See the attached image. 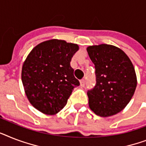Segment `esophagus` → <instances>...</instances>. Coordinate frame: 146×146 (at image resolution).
Returning a JSON list of instances; mask_svg holds the SVG:
<instances>
[{
    "mask_svg": "<svg viewBox=\"0 0 146 146\" xmlns=\"http://www.w3.org/2000/svg\"><path fill=\"white\" fill-rule=\"evenodd\" d=\"M85 85V79H82L81 81H80V86H81V87H84Z\"/></svg>",
    "mask_w": 146,
    "mask_h": 146,
    "instance_id": "obj_1",
    "label": "esophagus"
}]
</instances>
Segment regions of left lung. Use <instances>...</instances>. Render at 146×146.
<instances>
[{
    "mask_svg": "<svg viewBox=\"0 0 146 146\" xmlns=\"http://www.w3.org/2000/svg\"><path fill=\"white\" fill-rule=\"evenodd\" d=\"M87 52L97 79L94 88L87 93L90 109L101 117L114 115L133 96L137 85L134 67L124 51L112 45L90 46Z\"/></svg>",
    "mask_w": 146,
    "mask_h": 146,
    "instance_id": "obj_1",
    "label": "left lung"
}]
</instances>
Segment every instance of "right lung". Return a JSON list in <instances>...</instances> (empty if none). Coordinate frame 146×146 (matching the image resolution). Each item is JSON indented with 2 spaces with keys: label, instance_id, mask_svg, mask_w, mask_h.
<instances>
[{
  "label": "right lung",
  "instance_id": "add662e5",
  "mask_svg": "<svg viewBox=\"0 0 146 146\" xmlns=\"http://www.w3.org/2000/svg\"><path fill=\"white\" fill-rule=\"evenodd\" d=\"M79 46L65 40H46L34 47L22 65V81L32 106L46 115H55L66 106L79 82L70 66Z\"/></svg>",
  "mask_w": 146,
  "mask_h": 146
}]
</instances>
